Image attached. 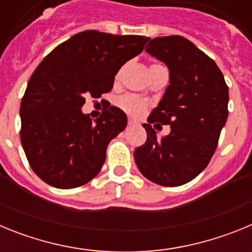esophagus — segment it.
Wrapping results in <instances>:
<instances>
[{"instance_id":"obj_1","label":"esophagus","mask_w":252,"mask_h":252,"mask_svg":"<svg viewBox=\"0 0 252 252\" xmlns=\"http://www.w3.org/2000/svg\"><path fill=\"white\" fill-rule=\"evenodd\" d=\"M128 126H135V125H136V122L133 121V120H128Z\"/></svg>"}]
</instances>
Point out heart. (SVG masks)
<instances>
[{"label":"heart","mask_w":252,"mask_h":252,"mask_svg":"<svg viewBox=\"0 0 252 252\" xmlns=\"http://www.w3.org/2000/svg\"><path fill=\"white\" fill-rule=\"evenodd\" d=\"M151 66H162L160 64H153ZM120 77V73L116 75V78ZM119 106L121 107L125 112H127L128 115L135 116V117H139L142 113L145 112L146 108H148L149 103L145 101V99L140 98L137 95L133 94H125L119 98Z\"/></svg>","instance_id":"obj_1"}]
</instances>
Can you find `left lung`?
<instances>
[{
  "label": "left lung",
  "mask_w": 252,
  "mask_h": 252,
  "mask_svg": "<svg viewBox=\"0 0 252 252\" xmlns=\"http://www.w3.org/2000/svg\"><path fill=\"white\" fill-rule=\"evenodd\" d=\"M145 50L166 64L170 82L148 122L170 124L171 133L159 139L144 124L148 139L133 158L153 183L182 186L202 173L215 154L228 116V87L215 60L186 37H155Z\"/></svg>",
  "instance_id": "1"
}]
</instances>
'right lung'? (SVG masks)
Masks as SVG:
<instances>
[{
  "label": "right lung",
  "instance_id": "add662e5",
  "mask_svg": "<svg viewBox=\"0 0 252 252\" xmlns=\"http://www.w3.org/2000/svg\"><path fill=\"white\" fill-rule=\"evenodd\" d=\"M149 37L78 32L43 59L22 97L21 144L35 174L59 189L77 188L98 174L107 145L127 125L119 107L94 122L82 113L86 95L110 92L115 75L144 50Z\"/></svg>",
  "mask_w": 252,
  "mask_h": 252
}]
</instances>
